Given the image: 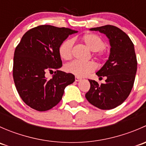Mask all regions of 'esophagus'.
Returning a JSON list of instances; mask_svg holds the SVG:
<instances>
[{"instance_id": "obj_1", "label": "esophagus", "mask_w": 146, "mask_h": 146, "mask_svg": "<svg viewBox=\"0 0 146 146\" xmlns=\"http://www.w3.org/2000/svg\"><path fill=\"white\" fill-rule=\"evenodd\" d=\"M75 80H76V82H78V81H80V80H81V78L79 77H78V76H76V78H75Z\"/></svg>"}]
</instances>
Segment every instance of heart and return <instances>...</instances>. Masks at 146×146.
I'll return each instance as SVG.
<instances>
[{
    "mask_svg": "<svg viewBox=\"0 0 146 146\" xmlns=\"http://www.w3.org/2000/svg\"><path fill=\"white\" fill-rule=\"evenodd\" d=\"M82 40L85 45L92 51H98L97 56L101 57L103 55L102 50L105 48L106 44L104 41L96 34H85L82 36ZM74 40L72 39L64 41L58 48V53L61 58L69 60L73 56V49ZM97 66L92 61L82 62L79 61H73L65 66V70L78 77H84L96 70Z\"/></svg>",
    "mask_w": 146,
    "mask_h": 146,
    "instance_id": "obj_1",
    "label": "heart"
}]
</instances>
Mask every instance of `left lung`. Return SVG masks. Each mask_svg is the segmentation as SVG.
I'll list each match as a JSON object with an SVG mask.
<instances>
[{
  "label": "left lung",
  "instance_id": "obj_1",
  "mask_svg": "<svg viewBox=\"0 0 146 146\" xmlns=\"http://www.w3.org/2000/svg\"><path fill=\"white\" fill-rule=\"evenodd\" d=\"M108 37L111 46L109 59L96 73L107 76L105 83L89 80L90 88L85 98L90 104L101 110H111L121 104L129 97L134 83L137 59L134 46L129 36L113 25L91 28Z\"/></svg>",
  "mask_w": 146,
  "mask_h": 146
}]
</instances>
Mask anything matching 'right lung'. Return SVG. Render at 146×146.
<instances>
[{
  "mask_svg": "<svg viewBox=\"0 0 146 146\" xmlns=\"http://www.w3.org/2000/svg\"><path fill=\"white\" fill-rule=\"evenodd\" d=\"M78 32L66 27L39 25L28 30L16 46L13 76L21 99L31 108L47 111L56 105L67 85L75 81L74 75L58 70L62 61L60 45L70 35ZM56 70L47 79L45 73Z\"/></svg>",
  "mask_w": 146,
  "mask_h": 146,
  "instance_id": "obj_1",
  "label": "right lung"
}]
</instances>
